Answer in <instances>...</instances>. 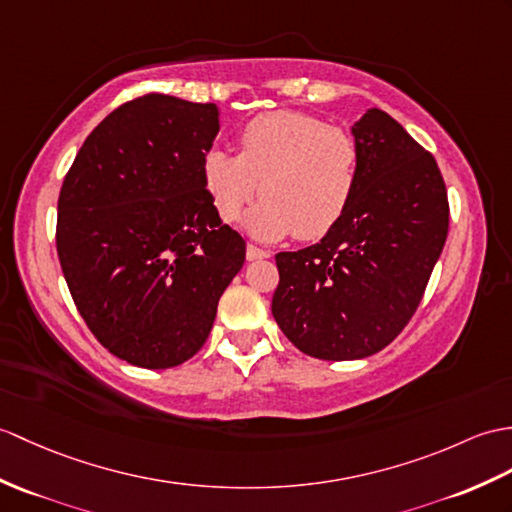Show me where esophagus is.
Here are the masks:
<instances>
[{"label": "esophagus", "instance_id": "34e87169", "mask_svg": "<svg viewBox=\"0 0 512 512\" xmlns=\"http://www.w3.org/2000/svg\"><path fill=\"white\" fill-rule=\"evenodd\" d=\"M270 257V251H264V248H259L255 244H248L246 246V259L248 261H255V259H266Z\"/></svg>", "mask_w": 512, "mask_h": 512}]
</instances>
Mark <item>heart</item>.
I'll return each instance as SVG.
<instances>
[{
    "instance_id": "1",
    "label": "heart",
    "mask_w": 512,
    "mask_h": 512,
    "mask_svg": "<svg viewBox=\"0 0 512 512\" xmlns=\"http://www.w3.org/2000/svg\"><path fill=\"white\" fill-rule=\"evenodd\" d=\"M240 154L211 148L202 183L224 222H235L259 192L246 227L261 240L294 233L316 240L347 213L360 183L362 152L349 130L301 111H270L237 133Z\"/></svg>"
}]
</instances>
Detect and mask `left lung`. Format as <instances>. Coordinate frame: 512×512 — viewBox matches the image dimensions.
<instances>
[{
    "instance_id": "obj_1",
    "label": "left lung",
    "mask_w": 512,
    "mask_h": 512,
    "mask_svg": "<svg viewBox=\"0 0 512 512\" xmlns=\"http://www.w3.org/2000/svg\"><path fill=\"white\" fill-rule=\"evenodd\" d=\"M360 183L318 244L277 253L272 316L296 349L318 360L368 358L417 312L449 231L436 159L397 120L368 109L353 126Z\"/></svg>"
}]
</instances>
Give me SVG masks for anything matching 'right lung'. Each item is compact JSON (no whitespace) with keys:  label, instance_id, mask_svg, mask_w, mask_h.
Returning <instances> with one entry per match:
<instances>
[{"label":"right lung","instance_id":"1","mask_svg":"<svg viewBox=\"0 0 512 512\" xmlns=\"http://www.w3.org/2000/svg\"><path fill=\"white\" fill-rule=\"evenodd\" d=\"M218 106L146 93L78 150L58 196L56 251L78 312L104 349L172 368L205 344L246 242L202 183Z\"/></svg>","mask_w":512,"mask_h":512}]
</instances>
